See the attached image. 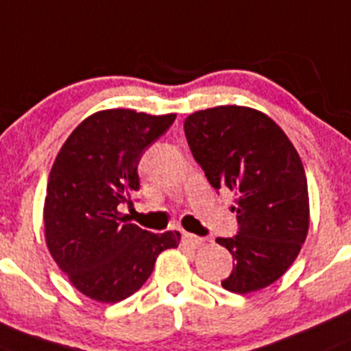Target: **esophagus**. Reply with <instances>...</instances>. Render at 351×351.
<instances>
[{
  "label": "esophagus",
  "instance_id": "34e87169",
  "mask_svg": "<svg viewBox=\"0 0 351 351\" xmlns=\"http://www.w3.org/2000/svg\"><path fill=\"white\" fill-rule=\"evenodd\" d=\"M182 241H184V245L191 246V248H198V246L203 243V238H199V236L196 234H191V232H184V234H182Z\"/></svg>",
  "mask_w": 351,
  "mask_h": 351
}]
</instances>
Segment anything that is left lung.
Wrapping results in <instances>:
<instances>
[{
  "label": "left lung",
  "mask_w": 351,
  "mask_h": 351,
  "mask_svg": "<svg viewBox=\"0 0 351 351\" xmlns=\"http://www.w3.org/2000/svg\"><path fill=\"white\" fill-rule=\"evenodd\" d=\"M189 149L212 188L236 195L238 234L217 238L232 255L228 291H258L278 281L308 232V188L295 146L278 123L246 106H215L184 120Z\"/></svg>",
  "instance_id": "8db88e82"
}]
</instances>
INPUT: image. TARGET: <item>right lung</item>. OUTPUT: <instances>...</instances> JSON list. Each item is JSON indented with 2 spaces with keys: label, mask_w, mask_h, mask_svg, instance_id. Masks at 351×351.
Returning <instances> with one entry per match:
<instances>
[{
  "label": "right lung",
  "mask_w": 351,
  "mask_h": 351,
  "mask_svg": "<svg viewBox=\"0 0 351 351\" xmlns=\"http://www.w3.org/2000/svg\"><path fill=\"white\" fill-rule=\"evenodd\" d=\"M176 120L134 110H103L69 136L51 167L45 199L46 245L82 295L117 303L152 276L178 231L148 232L120 215L139 189L138 165L146 149Z\"/></svg>",
  "instance_id": "1"
}]
</instances>
